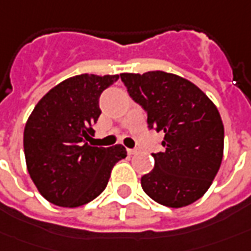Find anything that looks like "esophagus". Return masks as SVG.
I'll return each instance as SVG.
<instances>
[{"label":"esophagus","mask_w":251,"mask_h":251,"mask_svg":"<svg viewBox=\"0 0 251 251\" xmlns=\"http://www.w3.org/2000/svg\"><path fill=\"white\" fill-rule=\"evenodd\" d=\"M127 153H128L129 155L136 154V153H138V149H127Z\"/></svg>","instance_id":"esophagus-1"}]
</instances>
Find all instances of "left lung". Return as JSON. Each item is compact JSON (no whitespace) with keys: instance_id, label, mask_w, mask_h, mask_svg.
I'll use <instances>...</instances> for the list:
<instances>
[{"instance_id":"1","label":"left lung","mask_w":251,"mask_h":251,"mask_svg":"<svg viewBox=\"0 0 251 251\" xmlns=\"http://www.w3.org/2000/svg\"><path fill=\"white\" fill-rule=\"evenodd\" d=\"M129 97L148 112L149 128L164 131V151L142 176L143 191L169 208H183L208 191L220 169L224 126L216 105L187 79L164 71L120 74Z\"/></svg>"}]
</instances>
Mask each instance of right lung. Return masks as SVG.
Returning <instances> with one entry per match:
<instances>
[{
	"instance_id": "obj_1",
	"label": "right lung",
	"mask_w": 251,
	"mask_h": 251,
	"mask_svg": "<svg viewBox=\"0 0 251 251\" xmlns=\"http://www.w3.org/2000/svg\"><path fill=\"white\" fill-rule=\"evenodd\" d=\"M119 75L83 74L65 79L36 103L24 128V155L45 200L64 208L89 203L102 193L126 148L89 145L101 115L98 100Z\"/></svg>"
}]
</instances>
